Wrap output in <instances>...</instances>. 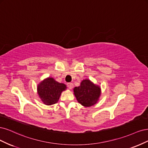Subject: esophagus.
Instances as JSON below:
<instances>
[{
  "label": "esophagus",
  "instance_id": "34e87169",
  "mask_svg": "<svg viewBox=\"0 0 148 148\" xmlns=\"http://www.w3.org/2000/svg\"><path fill=\"white\" fill-rule=\"evenodd\" d=\"M67 86H68V87L69 88V89H72L73 88V84H72V83H68V84H67Z\"/></svg>",
  "mask_w": 148,
  "mask_h": 148
}]
</instances>
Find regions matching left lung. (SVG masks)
Masks as SVG:
<instances>
[{
	"mask_svg": "<svg viewBox=\"0 0 148 148\" xmlns=\"http://www.w3.org/2000/svg\"><path fill=\"white\" fill-rule=\"evenodd\" d=\"M74 93L77 101L85 107L95 105L101 95V88L89 79L83 80L80 86L74 88Z\"/></svg>",
	"mask_w": 148,
	"mask_h": 148,
	"instance_id": "left-lung-1",
	"label": "left lung"
}]
</instances>
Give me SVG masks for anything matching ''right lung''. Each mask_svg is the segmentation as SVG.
I'll use <instances>...</instances> for the list:
<instances>
[{
  "instance_id": "1",
  "label": "right lung",
  "mask_w": 148,
  "mask_h": 148,
  "mask_svg": "<svg viewBox=\"0 0 148 148\" xmlns=\"http://www.w3.org/2000/svg\"><path fill=\"white\" fill-rule=\"evenodd\" d=\"M66 89L65 84L56 82L52 77H48L38 84L37 93L45 104L51 105L58 101L62 92Z\"/></svg>"
}]
</instances>
